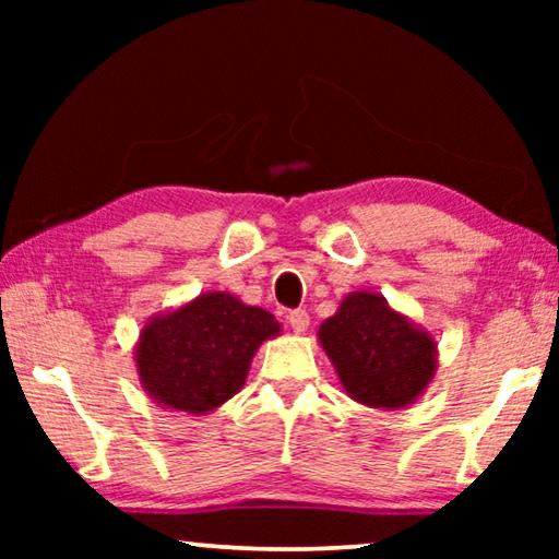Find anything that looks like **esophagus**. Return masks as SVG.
<instances>
[{
    "mask_svg": "<svg viewBox=\"0 0 559 559\" xmlns=\"http://www.w3.org/2000/svg\"><path fill=\"white\" fill-rule=\"evenodd\" d=\"M288 325L293 328V333L296 335H300V333H306L308 330V325H310V316L306 313V310H290L288 313Z\"/></svg>",
    "mask_w": 559,
    "mask_h": 559,
    "instance_id": "obj_1",
    "label": "esophagus"
}]
</instances>
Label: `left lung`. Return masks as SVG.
Instances as JSON below:
<instances>
[{"label": "left lung", "mask_w": 559, "mask_h": 559, "mask_svg": "<svg viewBox=\"0 0 559 559\" xmlns=\"http://www.w3.org/2000/svg\"><path fill=\"white\" fill-rule=\"evenodd\" d=\"M349 400L394 412L414 404L437 377V340L372 290H353L318 328Z\"/></svg>", "instance_id": "left-lung-1"}]
</instances>
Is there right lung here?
<instances>
[{"label":"right lung","instance_id":"right-lung-1","mask_svg":"<svg viewBox=\"0 0 559 559\" xmlns=\"http://www.w3.org/2000/svg\"><path fill=\"white\" fill-rule=\"evenodd\" d=\"M281 335L269 310L212 290L147 318L135 345L140 386L165 409L210 414L241 392L251 359Z\"/></svg>","mask_w":559,"mask_h":559}]
</instances>
